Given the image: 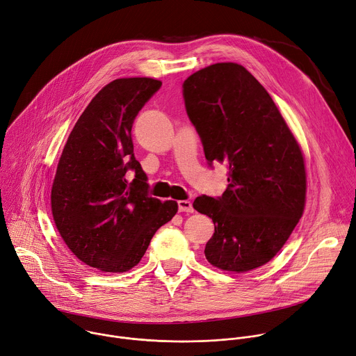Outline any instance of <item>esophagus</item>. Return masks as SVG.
I'll list each match as a JSON object with an SVG mask.
<instances>
[{"label":"esophagus","mask_w":356,"mask_h":356,"mask_svg":"<svg viewBox=\"0 0 356 356\" xmlns=\"http://www.w3.org/2000/svg\"><path fill=\"white\" fill-rule=\"evenodd\" d=\"M178 210L179 211H186V213H193V206L189 200H179L178 202Z\"/></svg>","instance_id":"1"}]
</instances>
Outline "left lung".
<instances>
[{
  "label": "left lung",
  "instance_id": "obj_1",
  "mask_svg": "<svg viewBox=\"0 0 356 356\" xmlns=\"http://www.w3.org/2000/svg\"><path fill=\"white\" fill-rule=\"evenodd\" d=\"M182 95L209 167L229 168L222 196L193 202L215 225L206 259L230 272L255 269L276 255L303 215L302 150L270 95L240 64L196 71L184 81Z\"/></svg>",
  "mask_w": 356,
  "mask_h": 356
}]
</instances>
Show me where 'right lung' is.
<instances>
[{
    "instance_id": "right-lung-1",
    "label": "right lung",
    "mask_w": 356,
    "mask_h": 356,
    "mask_svg": "<svg viewBox=\"0 0 356 356\" xmlns=\"http://www.w3.org/2000/svg\"><path fill=\"white\" fill-rule=\"evenodd\" d=\"M160 88L161 81L146 77L105 86L71 130L57 165L56 227L71 252L102 272L137 265L178 210L177 202L150 196L147 175L133 153L134 119Z\"/></svg>"
}]
</instances>
